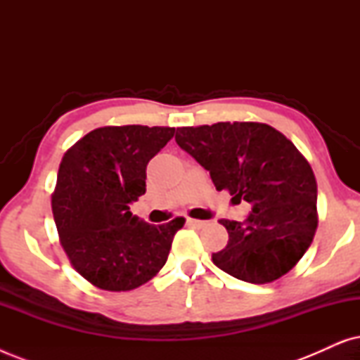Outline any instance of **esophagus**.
<instances>
[{
	"label": "esophagus",
	"mask_w": 360,
	"mask_h": 360,
	"mask_svg": "<svg viewBox=\"0 0 360 360\" xmlns=\"http://www.w3.org/2000/svg\"><path fill=\"white\" fill-rule=\"evenodd\" d=\"M186 224L191 226V228H203V226L206 224V221H200V219H193V218H188L186 219Z\"/></svg>",
	"instance_id": "esophagus-1"
}]
</instances>
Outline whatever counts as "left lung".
Here are the masks:
<instances>
[{
  "label": "left lung",
  "mask_w": 360,
  "mask_h": 360,
  "mask_svg": "<svg viewBox=\"0 0 360 360\" xmlns=\"http://www.w3.org/2000/svg\"><path fill=\"white\" fill-rule=\"evenodd\" d=\"M175 141L210 172L216 190L252 206L244 223L221 219L229 240L211 255L216 267L259 285L290 272L318 228L316 179L293 142L250 121L176 127Z\"/></svg>",
  "instance_id": "obj_1"
}]
</instances>
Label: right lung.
<instances>
[{
  "label": "right lung",
  "instance_id": "add662e5",
  "mask_svg": "<svg viewBox=\"0 0 360 360\" xmlns=\"http://www.w3.org/2000/svg\"><path fill=\"white\" fill-rule=\"evenodd\" d=\"M174 134L164 126H105L63 154L53 219L72 267L95 287L134 290L165 265L185 218L147 224L129 205L146 193V167Z\"/></svg>",
  "mask_w": 360,
  "mask_h": 360
}]
</instances>
